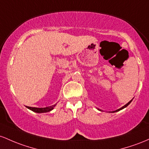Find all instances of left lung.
I'll return each mask as SVG.
<instances>
[{"mask_svg": "<svg viewBox=\"0 0 149 149\" xmlns=\"http://www.w3.org/2000/svg\"><path fill=\"white\" fill-rule=\"evenodd\" d=\"M131 102H132V100H131V101H130V102H129V103H127V104H126V105H125V106H123V107H122V108H120V109L117 110V111H113V113H115V112H117V111H120V110H122V109H123V108H126V107H127V106H128V105H129V104H130V103H131Z\"/></svg>", "mask_w": 149, "mask_h": 149, "instance_id": "obj_1", "label": "left lung"}]
</instances>
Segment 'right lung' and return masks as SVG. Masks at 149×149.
I'll use <instances>...</instances> for the list:
<instances>
[{
  "label": "right lung",
  "instance_id": "add662e5",
  "mask_svg": "<svg viewBox=\"0 0 149 149\" xmlns=\"http://www.w3.org/2000/svg\"><path fill=\"white\" fill-rule=\"evenodd\" d=\"M55 106H56V105H54V106L46 107V108H34V107L26 106V108H29V109L31 110V111L35 112V113H47V112L52 111Z\"/></svg>",
  "mask_w": 149,
  "mask_h": 149
}]
</instances>
